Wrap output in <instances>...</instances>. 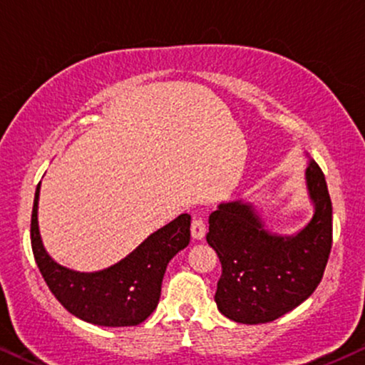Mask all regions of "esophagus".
<instances>
[{"instance_id":"obj_1","label":"esophagus","mask_w":365,"mask_h":365,"mask_svg":"<svg viewBox=\"0 0 365 365\" xmlns=\"http://www.w3.org/2000/svg\"><path fill=\"white\" fill-rule=\"evenodd\" d=\"M207 234V225L202 217H193L192 220V236L193 239H204Z\"/></svg>"}]
</instances>
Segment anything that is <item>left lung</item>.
I'll use <instances>...</instances> for the list:
<instances>
[{"instance_id":"8db88e82","label":"left lung","mask_w":365,"mask_h":365,"mask_svg":"<svg viewBox=\"0 0 365 365\" xmlns=\"http://www.w3.org/2000/svg\"><path fill=\"white\" fill-rule=\"evenodd\" d=\"M305 178L315 212L294 236L269 232L255 207L242 200L220 204L209 217L207 242L222 264L215 303L237 324H267L283 317L324 278L331 249V200L325 175L313 160Z\"/></svg>"}]
</instances>
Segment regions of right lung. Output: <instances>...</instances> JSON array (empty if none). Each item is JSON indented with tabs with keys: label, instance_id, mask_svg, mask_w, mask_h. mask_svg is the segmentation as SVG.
<instances>
[{
	"label": "right lung",
	"instance_id": "right-lung-1",
	"mask_svg": "<svg viewBox=\"0 0 365 365\" xmlns=\"http://www.w3.org/2000/svg\"><path fill=\"white\" fill-rule=\"evenodd\" d=\"M36 185L31 210V249L45 283L67 312L101 327H135L158 305L161 281L172 257L190 242V215L182 214L145 239L131 255L96 273H79L55 262L38 230Z\"/></svg>",
	"mask_w": 365,
	"mask_h": 365
}]
</instances>
